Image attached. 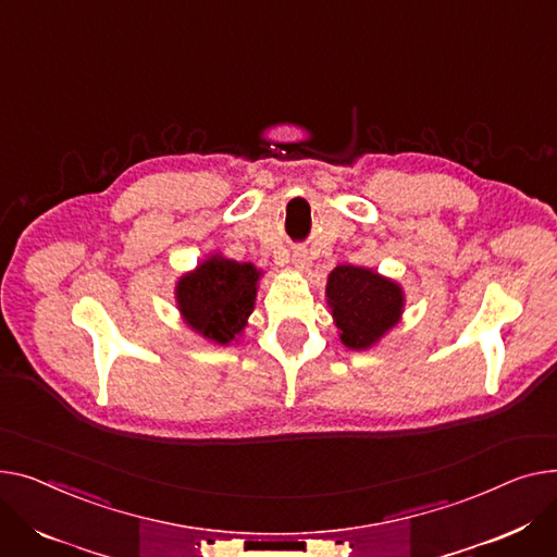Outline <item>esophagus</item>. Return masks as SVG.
Here are the masks:
<instances>
[{
  "instance_id": "esophagus-1",
  "label": "esophagus",
  "mask_w": 557,
  "mask_h": 557,
  "mask_svg": "<svg viewBox=\"0 0 557 557\" xmlns=\"http://www.w3.org/2000/svg\"><path fill=\"white\" fill-rule=\"evenodd\" d=\"M292 263H294V268H297L299 272H304V270L310 268V258H308V253L304 249H297V251L292 253Z\"/></svg>"
}]
</instances>
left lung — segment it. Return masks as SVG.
Listing matches in <instances>:
<instances>
[{
	"instance_id": "8db88e82",
	"label": "left lung",
	"mask_w": 557,
	"mask_h": 557,
	"mask_svg": "<svg viewBox=\"0 0 557 557\" xmlns=\"http://www.w3.org/2000/svg\"><path fill=\"white\" fill-rule=\"evenodd\" d=\"M325 297L342 344L352 350L377 344L400 321L405 308V292L396 281L355 265H339L331 272Z\"/></svg>"
}]
</instances>
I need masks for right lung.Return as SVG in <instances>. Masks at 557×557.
<instances>
[{"label": "right lung", "mask_w": 557, "mask_h": 557, "mask_svg": "<svg viewBox=\"0 0 557 557\" xmlns=\"http://www.w3.org/2000/svg\"><path fill=\"white\" fill-rule=\"evenodd\" d=\"M258 278L260 270L251 263H236L215 253L177 281V308L195 333L226 346L247 325Z\"/></svg>", "instance_id": "add662e5"}]
</instances>
